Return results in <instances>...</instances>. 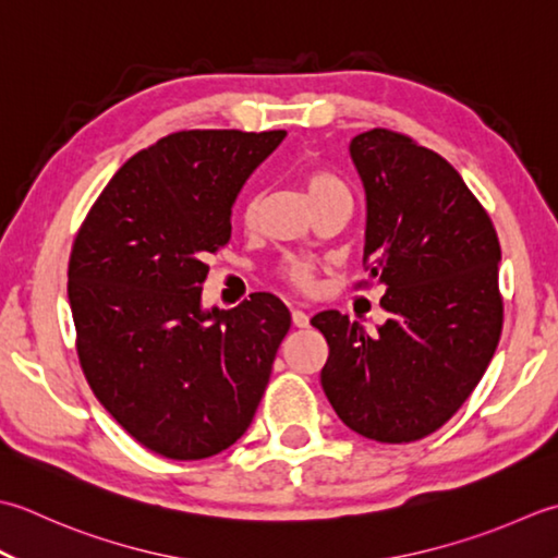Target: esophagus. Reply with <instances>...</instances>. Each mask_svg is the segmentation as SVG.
<instances>
[{"instance_id": "obj_1", "label": "esophagus", "mask_w": 558, "mask_h": 558, "mask_svg": "<svg viewBox=\"0 0 558 558\" xmlns=\"http://www.w3.org/2000/svg\"><path fill=\"white\" fill-rule=\"evenodd\" d=\"M291 323H293L295 327H308V325H311V315L303 313V311H293V313H291Z\"/></svg>"}]
</instances>
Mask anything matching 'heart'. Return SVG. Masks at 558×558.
I'll use <instances>...</instances> for the list:
<instances>
[{"mask_svg":"<svg viewBox=\"0 0 558 558\" xmlns=\"http://www.w3.org/2000/svg\"><path fill=\"white\" fill-rule=\"evenodd\" d=\"M303 190H305V195H308L311 204H315V202H320L323 197L332 195V192L344 190V187L335 175L325 173V170H311V173H305V178H303ZM259 204H263L259 195H250L245 199V204H243V223L245 226H255L257 214H259ZM281 277L301 291H311L315 287L313 265L303 263V259H289V263H283L281 265Z\"/></svg>","mask_w":558,"mask_h":558,"instance_id":"b5f03b06","label":"heart"}]
</instances>
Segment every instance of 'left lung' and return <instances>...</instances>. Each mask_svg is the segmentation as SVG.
<instances>
[{"label": "left lung", "instance_id": "obj_1", "mask_svg": "<svg viewBox=\"0 0 558 558\" xmlns=\"http://www.w3.org/2000/svg\"><path fill=\"white\" fill-rule=\"evenodd\" d=\"M366 192L368 279L388 320L366 332L323 311V390L342 422L380 442L434 434L468 400L504 325L501 245L458 170L404 134L371 130L349 144ZM368 283V281H363Z\"/></svg>", "mask_w": 558, "mask_h": 558}]
</instances>
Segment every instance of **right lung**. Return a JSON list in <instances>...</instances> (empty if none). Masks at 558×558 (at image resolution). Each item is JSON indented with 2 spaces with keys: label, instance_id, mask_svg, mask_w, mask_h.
Listing matches in <instances>:
<instances>
[{
  "label": "right lung",
  "instance_id": "1",
  "mask_svg": "<svg viewBox=\"0 0 558 558\" xmlns=\"http://www.w3.org/2000/svg\"><path fill=\"white\" fill-rule=\"evenodd\" d=\"M287 132L187 130L134 154L100 192L70 257V308L90 390L144 448L202 460L241 438L291 313L253 293L202 305L231 209Z\"/></svg>",
  "mask_w": 558,
  "mask_h": 558
}]
</instances>
